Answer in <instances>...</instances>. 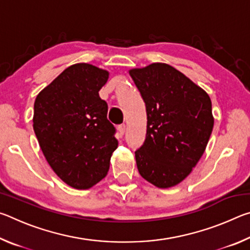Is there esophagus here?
Returning a JSON list of instances; mask_svg holds the SVG:
<instances>
[{
  "label": "esophagus",
  "instance_id": "1",
  "mask_svg": "<svg viewBox=\"0 0 250 250\" xmlns=\"http://www.w3.org/2000/svg\"><path fill=\"white\" fill-rule=\"evenodd\" d=\"M118 130H119L120 135H124L125 132V125H120L119 126H118Z\"/></svg>",
  "mask_w": 250,
  "mask_h": 250
}]
</instances>
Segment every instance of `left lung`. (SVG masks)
I'll return each instance as SVG.
<instances>
[{
  "mask_svg": "<svg viewBox=\"0 0 250 250\" xmlns=\"http://www.w3.org/2000/svg\"><path fill=\"white\" fill-rule=\"evenodd\" d=\"M146 107V137L135 151L139 173L156 188L181 183L196 166L214 126L207 92L171 65L129 70Z\"/></svg>",
  "mask_w": 250,
  "mask_h": 250,
  "instance_id": "obj_1",
  "label": "left lung"
}]
</instances>
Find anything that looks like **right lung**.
Instances as JSON below:
<instances>
[{"label":"right lung","mask_w":250,"mask_h":250,"mask_svg":"<svg viewBox=\"0 0 250 250\" xmlns=\"http://www.w3.org/2000/svg\"><path fill=\"white\" fill-rule=\"evenodd\" d=\"M109 71L86 62L66 68L34 103L33 128L53 171L67 185L88 189L104 179L118 147L99 90Z\"/></svg>","instance_id":"1"}]
</instances>
